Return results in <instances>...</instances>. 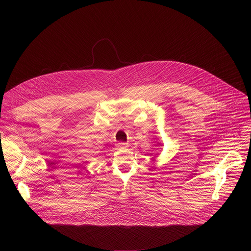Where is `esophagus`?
I'll return each mask as SVG.
<instances>
[{
    "label": "esophagus",
    "mask_w": 251,
    "mask_h": 251,
    "mask_svg": "<svg viewBox=\"0 0 251 251\" xmlns=\"http://www.w3.org/2000/svg\"><path fill=\"white\" fill-rule=\"evenodd\" d=\"M117 147L120 148V149H124V148L128 147V144H127V143H124V142H119V143H117Z\"/></svg>",
    "instance_id": "1"
}]
</instances>
